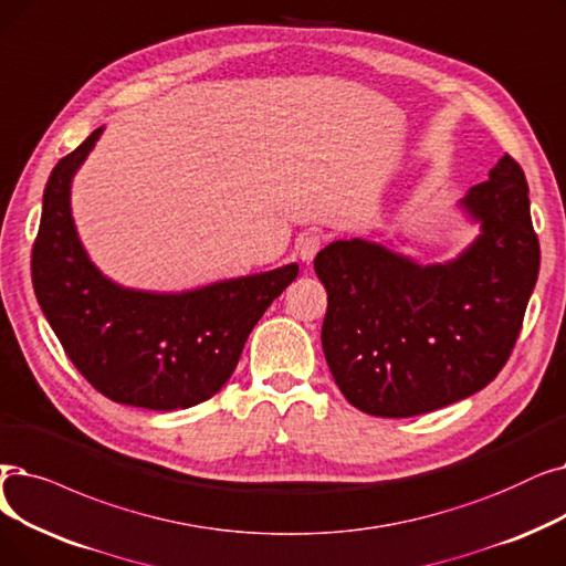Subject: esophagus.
Wrapping results in <instances>:
<instances>
[{"mask_svg": "<svg viewBox=\"0 0 566 566\" xmlns=\"http://www.w3.org/2000/svg\"><path fill=\"white\" fill-rule=\"evenodd\" d=\"M322 244H324V238L318 235V233H307V235H303V238L298 240V256H301L305 263H312L314 256H316V252L322 250Z\"/></svg>", "mask_w": 566, "mask_h": 566, "instance_id": "obj_1", "label": "esophagus"}]
</instances>
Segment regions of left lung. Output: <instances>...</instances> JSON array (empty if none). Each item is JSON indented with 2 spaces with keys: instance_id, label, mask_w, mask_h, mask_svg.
I'll use <instances>...</instances> for the list:
<instances>
[{
  "instance_id": "left-lung-1",
  "label": "left lung",
  "mask_w": 566,
  "mask_h": 566,
  "mask_svg": "<svg viewBox=\"0 0 566 566\" xmlns=\"http://www.w3.org/2000/svg\"><path fill=\"white\" fill-rule=\"evenodd\" d=\"M530 187L509 155L460 208L481 224L447 263L421 265L363 238L316 254L328 291L322 347L342 396L386 419L434 411L493 381L538 277Z\"/></svg>"
}]
</instances>
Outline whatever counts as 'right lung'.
<instances>
[{"instance_id":"obj_1","label":"right lung","mask_w":566,"mask_h":566,"mask_svg":"<svg viewBox=\"0 0 566 566\" xmlns=\"http://www.w3.org/2000/svg\"><path fill=\"white\" fill-rule=\"evenodd\" d=\"M94 129L57 161L32 248L36 301L76 370L119 405L174 411L206 402L233 375L252 328L298 263L180 293L119 286L96 268L71 217V180Z\"/></svg>"}]
</instances>
